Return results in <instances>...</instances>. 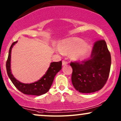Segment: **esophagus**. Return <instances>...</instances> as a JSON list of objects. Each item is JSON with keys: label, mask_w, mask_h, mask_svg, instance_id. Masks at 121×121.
I'll use <instances>...</instances> for the list:
<instances>
[{"label": "esophagus", "mask_w": 121, "mask_h": 121, "mask_svg": "<svg viewBox=\"0 0 121 121\" xmlns=\"http://www.w3.org/2000/svg\"><path fill=\"white\" fill-rule=\"evenodd\" d=\"M68 64V62H66L65 60L62 61V65H66Z\"/></svg>", "instance_id": "34e87169"}]
</instances>
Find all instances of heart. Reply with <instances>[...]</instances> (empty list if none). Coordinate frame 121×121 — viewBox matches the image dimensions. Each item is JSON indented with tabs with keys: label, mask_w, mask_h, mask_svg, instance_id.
Segmentation results:
<instances>
[{
	"label": "heart",
	"mask_w": 121,
	"mask_h": 121,
	"mask_svg": "<svg viewBox=\"0 0 121 121\" xmlns=\"http://www.w3.org/2000/svg\"><path fill=\"white\" fill-rule=\"evenodd\" d=\"M60 53H70L74 60H82L86 57L90 51V47L85 44L83 39L78 37H72L62 41L59 44Z\"/></svg>",
	"instance_id": "1"
}]
</instances>
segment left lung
I'll list each match as a JSON object with an SVG mask.
<instances>
[{"label": "left lung", "instance_id": "8db88e82", "mask_svg": "<svg viewBox=\"0 0 121 121\" xmlns=\"http://www.w3.org/2000/svg\"><path fill=\"white\" fill-rule=\"evenodd\" d=\"M111 57L105 40L94 43L91 54L87 60L71 62L73 85L82 93H91L101 89L110 73Z\"/></svg>", "mask_w": 121, "mask_h": 121}]
</instances>
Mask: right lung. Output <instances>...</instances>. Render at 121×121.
I'll list each match as a JSON object with an SVG mask.
<instances>
[{"instance_id":"add662e5","label":"right lung","mask_w":121,"mask_h":121,"mask_svg":"<svg viewBox=\"0 0 121 121\" xmlns=\"http://www.w3.org/2000/svg\"><path fill=\"white\" fill-rule=\"evenodd\" d=\"M17 41L11 44L9 49V55L6 61V68L8 77L13 84L20 91L26 95L40 96L48 91L53 82L54 78L58 72L62 69V61L51 63L49 67L45 74L37 82L30 84L22 83L17 80L11 73V49Z\"/></svg>"}]
</instances>
